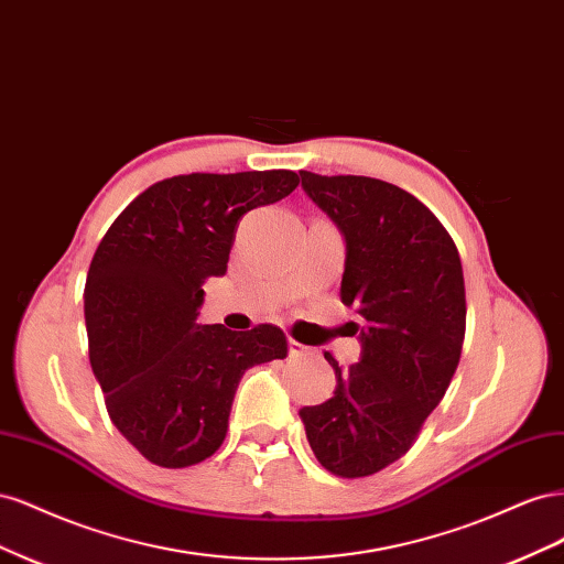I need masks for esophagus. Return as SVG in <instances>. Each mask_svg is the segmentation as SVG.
Here are the masks:
<instances>
[{"instance_id": "obj_1", "label": "esophagus", "mask_w": 564, "mask_h": 564, "mask_svg": "<svg viewBox=\"0 0 564 564\" xmlns=\"http://www.w3.org/2000/svg\"><path fill=\"white\" fill-rule=\"evenodd\" d=\"M308 352H311L308 346H303V344H299V340L289 338V355H292V357H301V355H308Z\"/></svg>"}]
</instances>
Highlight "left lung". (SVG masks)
<instances>
[{
    "mask_svg": "<svg viewBox=\"0 0 564 564\" xmlns=\"http://www.w3.org/2000/svg\"><path fill=\"white\" fill-rule=\"evenodd\" d=\"M301 185L346 237L340 301L365 319L360 362L344 369L324 352L334 398L301 419L319 464L355 480L412 449L445 398L466 336L464 268L445 226L402 187L313 172Z\"/></svg>",
    "mask_w": 564,
    "mask_h": 564,
    "instance_id": "left-lung-1",
    "label": "left lung"
}]
</instances>
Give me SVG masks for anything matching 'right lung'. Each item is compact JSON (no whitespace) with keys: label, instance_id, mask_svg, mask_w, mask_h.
<instances>
[{"label":"right lung","instance_id":"1","mask_svg":"<svg viewBox=\"0 0 564 564\" xmlns=\"http://www.w3.org/2000/svg\"><path fill=\"white\" fill-rule=\"evenodd\" d=\"M289 169L150 185L100 240L84 286L89 360L117 431L150 464L187 468L228 433L245 371L286 357L275 324H197L204 280L228 270L240 218L294 193Z\"/></svg>","mask_w":564,"mask_h":564}]
</instances>
